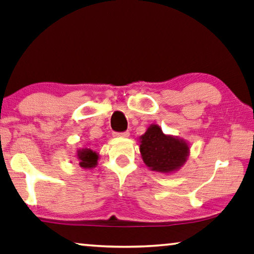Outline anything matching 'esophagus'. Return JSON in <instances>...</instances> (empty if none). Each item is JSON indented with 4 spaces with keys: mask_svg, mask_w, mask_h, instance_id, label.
<instances>
[{
    "mask_svg": "<svg viewBox=\"0 0 254 254\" xmlns=\"http://www.w3.org/2000/svg\"><path fill=\"white\" fill-rule=\"evenodd\" d=\"M114 137H124V138H127V137H128V135H130V132L128 131H124V132H114Z\"/></svg>",
    "mask_w": 254,
    "mask_h": 254,
    "instance_id": "esophagus-1",
    "label": "esophagus"
}]
</instances>
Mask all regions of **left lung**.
<instances>
[{
    "mask_svg": "<svg viewBox=\"0 0 254 254\" xmlns=\"http://www.w3.org/2000/svg\"><path fill=\"white\" fill-rule=\"evenodd\" d=\"M140 153L153 171L170 173L187 161L189 147L184 140L164 134L158 126H150L140 137Z\"/></svg>",
    "mask_w": 254,
    "mask_h": 254,
    "instance_id": "8db88e82",
    "label": "left lung"
}]
</instances>
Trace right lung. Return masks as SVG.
<instances>
[{
    "instance_id": "obj_1",
    "label": "right lung",
    "mask_w": 254,
    "mask_h": 254,
    "mask_svg": "<svg viewBox=\"0 0 254 254\" xmlns=\"http://www.w3.org/2000/svg\"><path fill=\"white\" fill-rule=\"evenodd\" d=\"M77 156L79 160V165H81L83 169H91L97 165L98 155L90 148L79 149Z\"/></svg>"
}]
</instances>
